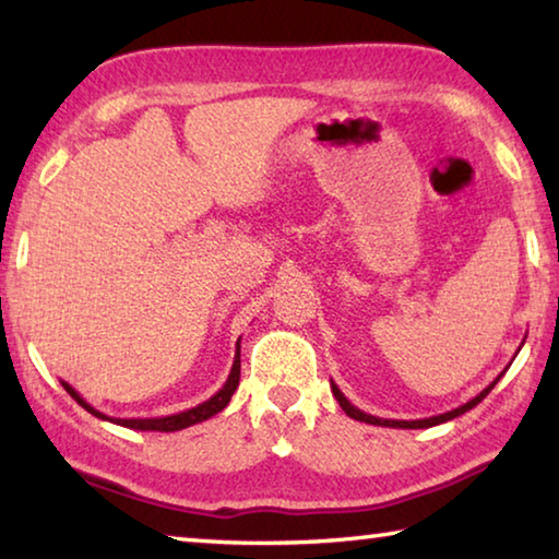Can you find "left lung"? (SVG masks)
<instances>
[{"label": "left lung", "instance_id": "left-lung-1", "mask_svg": "<svg viewBox=\"0 0 559 559\" xmlns=\"http://www.w3.org/2000/svg\"><path fill=\"white\" fill-rule=\"evenodd\" d=\"M520 353V349H518ZM508 370V367H506ZM506 370L500 372L493 382H490L484 392L480 394H476L473 396L471 402H466V404H461V406H456V409H451V412H447V414H439V416H429V419H412V421H404V419H380V416H372V414H367V412H362V409H357V406L347 400V396L340 392V386L335 384V382H330V386H333V394H335V400H337V404L343 406V412L349 416V419H357V421H365V424H374V427H390V429H429V427H437V424H443V421H451V419H456V416H461V414H466L468 409H473V406H476L478 402H484L486 396H488V392L493 390V386L498 384V380L500 377L506 374Z\"/></svg>", "mask_w": 559, "mask_h": 559}]
</instances>
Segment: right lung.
Masks as SVG:
<instances>
[{"mask_svg":"<svg viewBox=\"0 0 559 559\" xmlns=\"http://www.w3.org/2000/svg\"><path fill=\"white\" fill-rule=\"evenodd\" d=\"M239 374H241V337L239 343H236V355H234V365H231V372L226 377V382L219 392L210 400L192 406V409H185V412H177V414H167V416H147V419H118V416H108L98 412L96 406H91L83 396L73 390L69 382H61L63 390L69 392L75 402H79L83 409L88 414L98 416L103 421H110V424H118V427H126V429H138V431H179V429H187V427H194V424L206 421L210 416L219 414L226 404H229L231 394L236 392V386H239Z\"/></svg>","mask_w":559,"mask_h":559,"instance_id":"obj_1","label":"right lung"}]
</instances>
